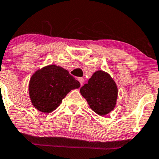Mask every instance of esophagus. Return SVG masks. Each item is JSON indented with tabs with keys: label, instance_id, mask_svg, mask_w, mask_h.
<instances>
[{
	"label": "esophagus",
	"instance_id": "34e87169",
	"mask_svg": "<svg viewBox=\"0 0 159 159\" xmlns=\"http://www.w3.org/2000/svg\"><path fill=\"white\" fill-rule=\"evenodd\" d=\"M78 81H79V82H80V84H81V85H82L83 84V83H84V78H78Z\"/></svg>",
	"mask_w": 159,
	"mask_h": 159
}]
</instances>
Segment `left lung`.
I'll list each match as a JSON object with an SVG mask.
<instances>
[{"label": "left lung", "instance_id": "left-lung-1", "mask_svg": "<svg viewBox=\"0 0 159 159\" xmlns=\"http://www.w3.org/2000/svg\"><path fill=\"white\" fill-rule=\"evenodd\" d=\"M80 92L91 109L100 116L106 115L116 106L117 86L110 75L103 70L95 72Z\"/></svg>", "mask_w": 159, "mask_h": 159}]
</instances>
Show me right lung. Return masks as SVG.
Masks as SVG:
<instances>
[{
  "label": "right lung",
  "mask_w": 159,
  "mask_h": 159,
  "mask_svg": "<svg viewBox=\"0 0 159 159\" xmlns=\"http://www.w3.org/2000/svg\"><path fill=\"white\" fill-rule=\"evenodd\" d=\"M79 87V81L67 70L52 64L32 75L29 92L34 107L43 112H51L60 106L70 90Z\"/></svg>",
  "instance_id": "obj_1"
}]
</instances>
